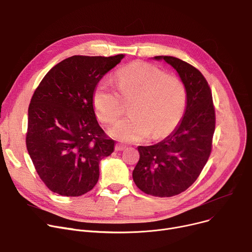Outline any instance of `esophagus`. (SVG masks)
Segmentation results:
<instances>
[{"label":"esophagus","mask_w":252,"mask_h":252,"mask_svg":"<svg viewBox=\"0 0 252 252\" xmlns=\"http://www.w3.org/2000/svg\"><path fill=\"white\" fill-rule=\"evenodd\" d=\"M126 148V145L123 144H116L115 145V151H124Z\"/></svg>","instance_id":"34e87169"}]
</instances>
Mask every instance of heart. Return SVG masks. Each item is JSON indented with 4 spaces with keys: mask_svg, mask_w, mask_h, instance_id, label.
<instances>
[{
    "mask_svg": "<svg viewBox=\"0 0 252 252\" xmlns=\"http://www.w3.org/2000/svg\"><path fill=\"white\" fill-rule=\"evenodd\" d=\"M116 86L124 100H130L131 113L110 127V136L123 142H140L150 133L153 139L168 136L180 124L188 105V89L176 76L143 62L131 63L116 73ZM119 95L108 84L100 82L93 92L98 119L112 123L124 110Z\"/></svg>",
    "mask_w": 252,
    "mask_h": 252,
    "instance_id": "b5f03b06",
    "label": "heart"
}]
</instances>
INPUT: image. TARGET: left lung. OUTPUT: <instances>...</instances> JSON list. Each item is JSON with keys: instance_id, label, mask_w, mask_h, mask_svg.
Here are the masks:
<instances>
[{"instance_id": "obj_1", "label": "left lung", "mask_w": 252, "mask_h": 252, "mask_svg": "<svg viewBox=\"0 0 252 252\" xmlns=\"http://www.w3.org/2000/svg\"><path fill=\"white\" fill-rule=\"evenodd\" d=\"M177 72L188 89V105L178 126L163 141L139 146L140 160L132 171L136 186L154 196H173L196 180L212 150L215 109L205 77L191 64L174 57L158 56Z\"/></svg>"}]
</instances>
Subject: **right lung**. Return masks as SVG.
I'll use <instances>...</instances> for the list:
<instances>
[{"instance_id": "right-lung-1", "label": "right lung", "mask_w": 252, "mask_h": 252, "mask_svg": "<svg viewBox=\"0 0 252 252\" xmlns=\"http://www.w3.org/2000/svg\"><path fill=\"white\" fill-rule=\"evenodd\" d=\"M124 58L65 59L48 71L33 94L26 146L36 172L52 191L79 196L97 183L99 163L111 155L115 141L96 120L93 92Z\"/></svg>"}]
</instances>
